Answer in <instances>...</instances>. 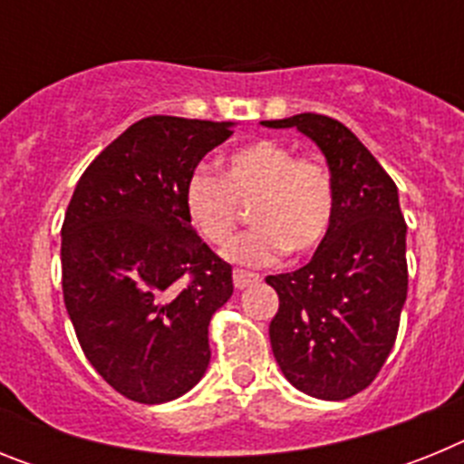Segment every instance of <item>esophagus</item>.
Listing matches in <instances>:
<instances>
[{"label": "esophagus", "mask_w": 464, "mask_h": 464, "mask_svg": "<svg viewBox=\"0 0 464 464\" xmlns=\"http://www.w3.org/2000/svg\"><path fill=\"white\" fill-rule=\"evenodd\" d=\"M232 281H235L237 290H244L248 288V285H253V283L260 281V276L253 272H244V269H235V272H232Z\"/></svg>", "instance_id": "esophagus-1"}]
</instances>
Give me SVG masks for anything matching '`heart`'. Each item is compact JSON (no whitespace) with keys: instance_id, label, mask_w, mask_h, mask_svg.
I'll list each match as a JSON object with an SVG mask.
<instances>
[{"instance_id":"b5f03b06","label":"heart","mask_w":464,"mask_h":464,"mask_svg":"<svg viewBox=\"0 0 464 464\" xmlns=\"http://www.w3.org/2000/svg\"><path fill=\"white\" fill-rule=\"evenodd\" d=\"M252 204L254 229L225 246L223 256L239 265H267L281 251L304 257L330 235L337 208L334 179L325 162L295 155L274 139H257L229 150L220 176L197 167L186 181L183 204L195 229L211 246H223Z\"/></svg>"}]
</instances>
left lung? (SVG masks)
I'll return each mask as SVG.
<instances>
[{"mask_svg":"<svg viewBox=\"0 0 464 464\" xmlns=\"http://www.w3.org/2000/svg\"><path fill=\"white\" fill-rule=\"evenodd\" d=\"M265 127H297L323 150L337 208L304 267L267 276L278 295L269 325L283 376L318 400L364 391L383 367L407 302V223L391 176L346 125L299 113Z\"/></svg>","mask_w":464,"mask_h":464,"instance_id":"8db88e82","label":"left lung"}]
</instances>
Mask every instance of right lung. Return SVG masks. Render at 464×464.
<instances>
[{
    "label": "right lung",
    "mask_w": 464,
    "mask_h": 464,
    "mask_svg": "<svg viewBox=\"0 0 464 464\" xmlns=\"http://www.w3.org/2000/svg\"><path fill=\"white\" fill-rule=\"evenodd\" d=\"M232 127L134 122L90 162L64 213V306L85 358L127 400H176L208 367V323L235 285L192 229L183 190Z\"/></svg>",
    "instance_id": "1"
}]
</instances>
